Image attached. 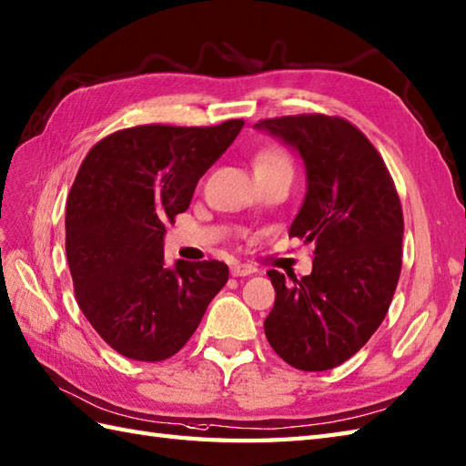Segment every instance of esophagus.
<instances>
[{"mask_svg": "<svg viewBox=\"0 0 466 466\" xmlns=\"http://www.w3.org/2000/svg\"><path fill=\"white\" fill-rule=\"evenodd\" d=\"M230 272H232V276L240 278V276H250V274H256L258 269H256V266H252V264H234V266L230 268Z\"/></svg>", "mask_w": 466, "mask_h": 466, "instance_id": "1", "label": "esophagus"}]
</instances>
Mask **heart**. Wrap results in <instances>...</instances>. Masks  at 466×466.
Masks as SVG:
<instances>
[{"mask_svg":"<svg viewBox=\"0 0 466 466\" xmlns=\"http://www.w3.org/2000/svg\"><path fill=\"white\" fill-rule=\"evenodd\" d=\"M278 168L291 170V158L279 147H266L254 157V172H269Z\"/></svg>","mask_w":466,"mask_h":466,"instance_id":"1","label":"heart"}]
</instances>
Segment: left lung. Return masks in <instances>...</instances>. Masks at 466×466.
Segmentation results:
<instances>
[{
	"label": "left lung",
	"instance_id": "obj_1",
	"mask_svg": "<svg viewBox=\"0 0 466 466\" xmlns=\"http://www.w3.org/2000/svg\"><path fill=\"white\" fill-rule=\"evenodd\" d=\"M259 128L299 150L306 200L291 238L316 244L309 276H268L276 304L266 338L286 363L326 371L348 361L381 326L403 264V208L377 148L343 116L262 118Z\"/></svg>",
	"mask_w": 466,
	"mask_h": 466
}]
</instances>
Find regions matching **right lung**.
<instances>
[{
	"label": "right lung",
	"instance_id": "obj_1",
	"mask_svg": "<svg viewBox=\"0 0 466 466\" xmlns=\"http://www.w3.org/2000/svg\"><path fill=\"white\" fill-rule=\"evenodd\" d=\"M242 127V118L138 125L101 138L81 162L65 212L75 299L128 360L155 363L178 353L228 282L218 259L167 268L162 236Z\"/></svg>",
	"mask_w": 466,
	"mask_h": 466
}]
</instances>
